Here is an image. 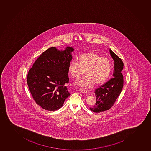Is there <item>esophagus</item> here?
Here are the masks:
<instances>
[{
  "instance_id": "esophagus-1",
  "label": "esophagus",
  "mask_w": 151,
  "mask_h": 151,
  "mask_svg": "<svg viewBox=\"0 0 151 151\" xmlns=\"http://www.w3.org/2000/svg\"><path fill=\"white\" fill-rule=\"evenodd\" d=\"M79 90L82 93H87V91L86 90L83 89H82V88H80Z\"/></svg>"
}]
</instances>
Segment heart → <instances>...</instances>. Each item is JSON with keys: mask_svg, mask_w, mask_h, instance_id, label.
I'll use <instances>...</instances> for the list:
<instances>
[{"mask_svg": "<svg viewBox=\"0 0 151 151\" xmlns=\"http://www.w3.org/2000/svg\"><path fill=\"white\" fill-rule=\"evenodd\" d=\"M77 63L71 61L68 64V71L74 79L79 78L84 71L85 76L76 84L84 88L89 87L95 84L100 85L109 78L111 70L110 61L95 52H87L77 58Z\"/></svg>", "mask_w": 151, "mask_h": 151, "instance_id": "heart-1", "label": "heart"}]
</instances>
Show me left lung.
<instances>
[{
  "label": "left lung",
  "instance_id": "obj_1",
  "mask_svg": "<svg viewBox=\"0 0 151 151\" xmlns=\"http://www.w3.org/2000/svg\"><path fill=\"white\" fill-rule=\"evenodd\" d=\"M110 53L114 61V78L95 90L96 103L90 109L93 112L100 113L108 110L113 106L123 87V75L122 71L124 63L122 59L110 49Z\"/></svg>",
  "mask_w": 151,
  "mask_h": 151
}]
</instances>
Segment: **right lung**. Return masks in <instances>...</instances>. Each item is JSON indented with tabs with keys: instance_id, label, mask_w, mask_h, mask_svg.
<instances>
[{
	"instance_id": "add662e5",
	"label": "right lung",
	"mask_w": 151,
	"mask_h": 151,
	"mask_svg": "<svg viewBox=\"0 0 151 151\" xmlns=\"http://www.w3.org/2000/svg\"><path fill=\"white\" fill-rule=\"evenodd\" d=\"M74 49L64 50L51 47L42 53L29 70L27 83L36 104L46 110H58L70 96L65 84L69 82L68 66Z\"/></svg>"
}]
</instances>
